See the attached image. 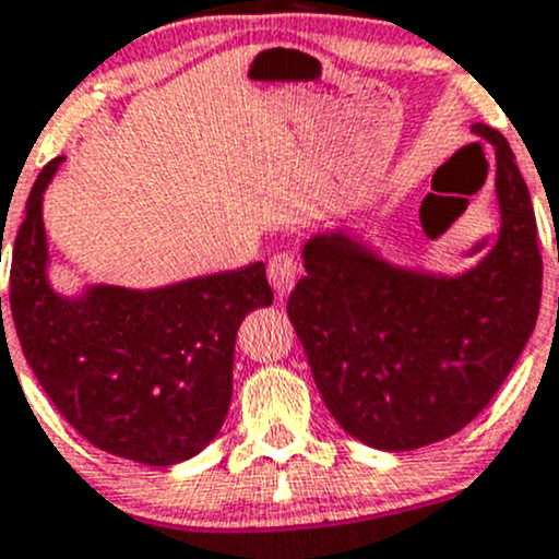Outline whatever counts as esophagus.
I'll use <instances>...</instances> for the list:
<instances>
[{"label": "esophagus", "mask_w": 559, "mask_h": 559, "mask_svg": "<svg viewBox=\"0 0 559 559\" xmlns=\"http://www.w3.org/2000/svg\"><path fill=\"white\" fill-rule=\"evenodd\" d=\"M266 274H269V282H272L274 293H277V298H285L287 293L296 287V282L300 277V263H298L296 255L277 253V255H272V259H269Z\"/></svg>", "instance_id": "esophagus-1"}]
</instances>
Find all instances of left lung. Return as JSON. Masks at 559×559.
I'll use <instances>...</instances> for the list:
<instances>
[{
    "instance_id": "8db88e82",
    "label": "left lung",
    "mask_w": 559,
    "mask_h": 559,
    "mask_svg": "<svg viewBox=\"0 0 559 559\" xmlns=\"http://www.w3.org/2000/svg\"><path fill=\"white\" fill-rule=\"evenodd\" d=\"M497 246L460 277L382 261L343 231L304 246L287 300L311 374L348 436L382 451L443 441L473 423L523 354L542 304V253L528 187L497 129Z\"/></svg>"
}]
</instances>
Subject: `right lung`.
Returning a JSON list of instances; mask_svg holds the SVG:
<instances>
[{
	"instance_id": "add662e5",
	"label": "right lung",
	"mask_w": 559,
	"mask_h": 559,
	"mask_svg": "<svg viewBox=\"0 0 559 559\" xmlns=\"http://www.w3.org/2000/svg\"><path fill=\"white\" fill-rule=\"evenodd\" d=\"M60 163L49 160L36 177L12 246L10 313L23 356L92 447L142 465H177L222 430L237 330L274 300L266 266L158 290L97 285L79 298L58 296L47 282L41 198Z\"/></svg>"
}]
</instances>
